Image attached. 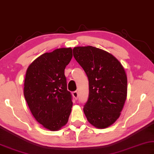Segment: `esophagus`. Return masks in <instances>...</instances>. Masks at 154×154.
Here are the masks:
<instances>
[{"label": "esophagus", "mask_w": 154, "mask_h": 154, "mask_svg": "<svg viewBox=\"0 0 154 154\" xmlns=\"http://www.w3.org/2000/svg\"><path fill=\"white\" fill-rule=\"evenodd\" d=\"M72 95L75 98V99H78V95H78L77 91H74V92L72 93Z\"/></svg>", "instance_id": "esophagus-1"}]
</instances>
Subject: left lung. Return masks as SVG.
Wrapping results in <instances>:
<instances>
[{"label": "left lung", "mask_w": 154, "mask_h": 154, "mask_svg": "<svg viewBox=\"0 0 154 154\" xmlns=\"http://www.w3.org/2000/svg\"><path fill=\"white\" fill-rule=\"evenodd\" d=\"M73 54L89 82V95L83 108L87 120L97 128L108 127L120 117L127 97L125 70L114 55L101 48L75 47Z\"/></svg>", "instance_id": "1"}]
</instances>
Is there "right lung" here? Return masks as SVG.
I'll use <instances>...</instances> for the list:
<instances>
[{
    "instance_id": "1",
    "label": "right lung",
    "mask_w": 154,
    "mask_h": 154,
    "mask_svg": "<svg viewBox=\"0 0 154 154\" xmlns=\"http://www.w3.org/2000/svg\"><path fill=\"white\" fill-rule=\"evenodd\" d=\"M72 56L70 47L57 48L39 56L27 69L24 97L36 120L51 131L66 125L72 111L64 70Z\"/></svg>"
}]
</instances>
